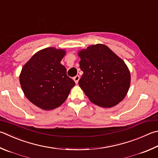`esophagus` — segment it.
<instances>
[{"label": "esophagus", "instance_id": "obj_1", "mask_svg": "<svg viewBox=\"0 0 158 158\" xmlns=\"http://www.w3.org/2000/svg\"><path fill=\"white\" fill-rule=\"evenodd\" d=\"M79 78H80V77L79 76V75H77V76H75L73 78V79H74V81H75V83L76 84H77V83H78V81H79Z\"/></svg>", "mask_w": 158, "mask_h": 158}]
</instances>
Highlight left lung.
<instances>
[{
	"label": "left lung",
	"instance_id": "1",
	"mask_svg": "<svg viewBox=\"0 0 158 158\" xmlns=\"http://www.w3.org/2000/svg\"><path fill=\"white\" fill-rule=\"evenodd\" d=\"M78 55L84 72L79 84L90 101L104 108L122 101L131 84L130 71L124 61L103 44L92 45Z\"/></svg>",
	"mask_w": 158,
	"mask_h": 158
}]
</instances>
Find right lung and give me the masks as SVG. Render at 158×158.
I'll return each mask as SVG.
<instances>
[{
  "mask_svg": "<svg viewBox=\"0 0 158 158\" xmlns=\"http://www.w3.org/2000/svg\"><path fill=\"white\" fill-rule=\"evenodd\" d=\"M65 51L47 48L34 54L23 67L19 80L25 97L39 108L52 110L61 106L75 85L61 64Z\"/></svg>",
  "mask_w": 158,
  "mask_h": 158,
  "instance_id": "1",
  "label": "right lung"
}]
</instances>
